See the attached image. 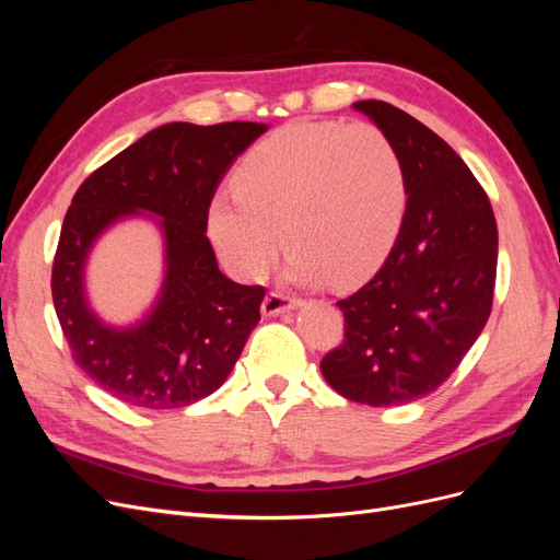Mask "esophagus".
<instances>
[{
	"instance_id": "1",
	"label": "esophagus",
	"mask_w": 560,
	"mask_h": 560,
	"mask_svg": "<svg viewBox=\"0 0 560 560\" xmlns=\"http://www.w3.org/2000/svg\"><path fill=\"white\" fill-rule=\"evenodd\" d=\"M299 306V301L284 296V294H278V292H270L264 303H261V313L266 317H276V315H282V313H290Z\"/></svg>"
}]
</instances>
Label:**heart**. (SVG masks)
Segmentation results:
<instances>
[{"instance_id":"1","label":"heart","mask_w":560,"mask_h":560,"mask_svg":"<svg viewBox=\"0 0 560 560\" xmlns=\"http://www.w3.org/2000/svg\"><path fill=\"white\" fill-rule=\"evenodd\" d=\"M233 186L212 198L210 238L243 280L264 278L284 238L294 280L358 287L393 252L406 212L404 161L369 121L284 126L247 151Z\"/></svg>"}]
</instances>
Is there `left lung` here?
I'll return each instance as SVG.
<instances>
[{"label":"left lung","instance_id":"8db88e82","mask_svg":"<svg viewBox=\"0 0 560 560\" xmlns=\"http://www.w3.org/2000/svg\"><path fill=\"white\" fill-rule=\"evenodd\" d=\"M395 142L406 212L393 252L362 290L338 301L343 343L322 376L338 395L399 406L442 385L483 331L498 270V224L477 177L455 151L383 100L352 105Z\"/></svg>","mask_w":560,"mask_h":560}]
</instances>
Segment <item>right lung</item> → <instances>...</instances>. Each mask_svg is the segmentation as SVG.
<instances>
[{"label": "right lung", "instance_id": "1", "mask_svg": "<svg viewBox=\"0 0 560 560\" xmlns=\"http://www.w3.org/2000/svg\"><path fill=\"white\" fill-rule=\"evenodd\" d=\"M266 130L252 121L165 124L79 186L50 290L77 364L112 397L149 411L179 409L222 387L238 362L266 292L219 270L208 210L233 161ZM130 215L160 226L166 273L143 319L114 328L90 308L85 264L98 235Z\"/></svg>", "mask_w": 560, "mask_h": 560}]
</instances>
